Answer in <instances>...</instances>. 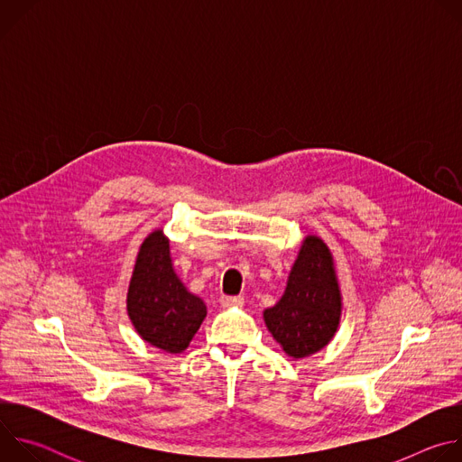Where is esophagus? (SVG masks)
Listing matches in <instances>:
<instances>
[{"label":"esophagus","instance_id":"1","mask_svg":"<svg viewBox=\"0 0 462 462\" xmlns=\"http://www.w3.org/2000/svg\"><path fill=\"white\" fill-rule=\"evenodd\" d=\"M243 296H221L219 303L223 307H234V305H243Z\"/></svg>","mask_w":462,"mask_h":462}]
</instances>
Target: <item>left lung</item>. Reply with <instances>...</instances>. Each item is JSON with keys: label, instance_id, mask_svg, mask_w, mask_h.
Returning a JSON list of instances; mask_svg holds the SVG:
<instances>
[{"label": "left lung", "instance_id": "obj_1", "mask_svg": "<svg viewBox=\"0 0 462 462\" xmlns=\"http://www.w3.org/2000/svg\"><path fill=\"white\" fill-rule=\"evenodd\" d=\"M340 321V291L333 257L325 243L307 237L283 298L265 310V323L274 340L294 358L323 349Z\"/></svg>", "mask_w": 462, "mask_h": 462}]
</instances>
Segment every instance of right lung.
<instances>
[{
  "label": "right lung",
  "mask_w": 462,
  "mask_h": 462,
  "mask_svg": "<svg viewBox=\"0 0 462 462\" xmlns=\"http://www.w3.org/2000/svg\"><path fill=\"white\" fill-rule=\"evenodd\" d=\"M127 314L152 346L180 353L201 327L207 307L189 294L171 269L170 243L161 230L143 243L127 292Z\"/></svg>",
  "instance_id": "1"
}]
</instances>
